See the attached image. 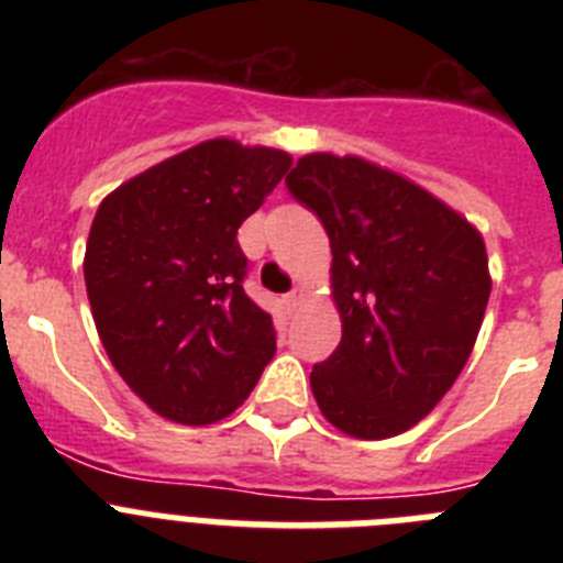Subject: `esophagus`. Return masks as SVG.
<instances>
[{
  "instance_id": "1",
  "label": "esophagus",
  "mask_w": 563,
  "mask_h": 563,
  "mask_svg": "<svg viewBox=\"0 0 563 563\" xmlns=\"http://www.w3.org/2000/svg\"><path fill=\"white\" fill-rule=\"evenodd\" d=\"M301 298H305V292H301V290H298V287H296V290H290V292H287V296H285V307H287V310H296V307H298V301H301Z\"/></svg>"
}]
</instances>
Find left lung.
I'll list each match as a JSON object with an SVG mask.
<instances>
[{
    "label": "left lung",
    "instance_id": "8db88e82",
    "mask_svg": "<svg viewBox=\"0 0 563 563\" xmlns=\"http://www.w3.org/2000/svg\"><path fill=\"white\" fill-rule=\"evenodd\" d=\"M287 191L332 247L341 343L316 363L318 409L343 434L411 429L454 386L490 298L485 242L445 202L361 157L307 154Z\"/></svg>",
    "mask_w": 563,
    "mask_h": 563
}]
</instances>
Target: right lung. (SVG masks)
Masks as SVG:
<instances>
[{
    "label": "right lung",
    "instance_id": "1",
    "mask_svg": "<svg viewBox=\"0 0 563 563\" xmlns=\"http://www.w3.org/2000/svg\"><path fill=\"white\" fill-rule=\"evenodd\" d=\"M290 163L220 137L137 174L98 208L84 256L92 318L118 375L157 415L222 420L271 363L276 330L247 298L236 231Z\"/></svg>",
    "mask_w": 563,
    "mask_h": 563
}]
</instances>
